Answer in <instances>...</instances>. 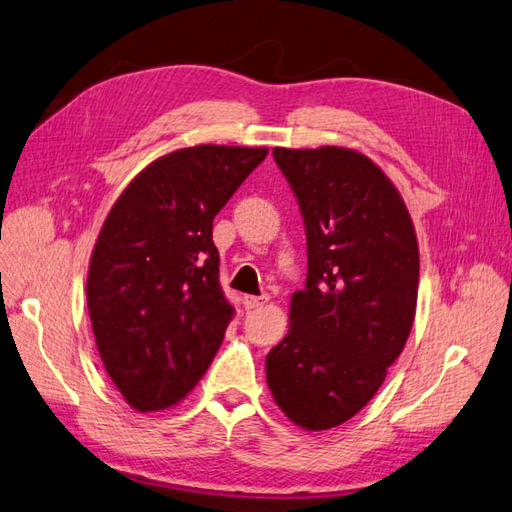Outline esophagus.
<instances>
[{"mask_svg":"<svg viewBox=\"0 0 512 512\" xmlns=\"http://www.w3.org/2000/svg\"><path fill=\"white\" fill-rule=\"evenodd\" d=\"M269 301V297L267 295H262V297H254V295H245L243 297V306H245V310H254V308H260V306H265V303Z\"/></svg>","mask_w":512,"mask_h":512,"instance_id":"obj_1","label":"esophagus"}]
</instances>
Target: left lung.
Instances as JSON below:
<instances>
[{"label":"left lung","mask_w":512,"mask_h":512,"mask_svg":"<svg viewBox=\"0 0 512 512\" xmlns=\"http://www.w3.org/2000/svg\"><path fill=\"white\" fill-rule=\"evenodd\" d=\"M308 239L306 288L267 355V383L290 422L327 431L368 405L409 338L420 252L398 189L351 148H273Z\"/></svg>","instance_id":"1"}]
</instances>
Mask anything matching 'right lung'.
Instances as JSON below:
<instances>
[{
	"mask_svg": "<svg viewBox=\"0 0 512 512\" xmlns=\"http://www.w3.org/2000/svg\"><path fill=\"white\" fill-rule=\"evenodd\" d=\"M267 153L174 150L137 174L109 211L86 297L103 366L133 409L181 403L211 366L234 314L219 286L213 219Z\"/></svg>",
	"mask_w": 512,
	"mask_h": 512,
	"instance_id": "obj_1",
	"label": "right lung"
}]
</instances>
